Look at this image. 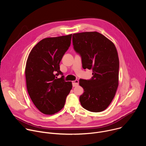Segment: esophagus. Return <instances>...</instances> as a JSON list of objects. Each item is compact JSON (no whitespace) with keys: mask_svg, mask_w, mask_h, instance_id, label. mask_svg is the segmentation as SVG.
<instances>
[{"mask_svg":"<svg viewBox=\"0 0 146 146\" xmlns=\"http://www.w3.org/2000/svg\"><path fill=\"white\" fill-rule=\"evenodd\" d=\"M78 85V80H76L73 81H72V86L73 87H76Z\"/></svg>","mask_w":146,"mask_h":146,"instance_id":"esophagus-1","label":"esophagus"}]
</instances>
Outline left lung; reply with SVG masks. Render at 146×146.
Returning <instances> with one entry per match:
<instances>
[{
	"label": "left lung",
	"mask_w": 146,
	"mask_h": 146,
	"mask_svg": "<svg viewBox=\"0 0 146 146\" xmlns=\"http://www.w3.org/2000/svg\"><path fill=\"white\" fill-rule=\"evenodd\" d=\"M73 48L81 57L83 69L92 70L90 80L80 79L84 89L80 96L81 106L92 112L106 109L118 86L119 59L115 46L109 39L97 32L74 33Z\"/></svg>",
	"instance_id": "left-lung-1"
}]
</instances>
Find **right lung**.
Instances as JSON below:
<instances>
[{"label":"right lung","mask_w":146,"mask_h":146,"mask_svg":"<svg viewBox=\"0 0 146 146\" xmlns=\"http://www.w3.org/2000/svg\"><path fill=\"white\" fill-rule=\"evenodd\" d=\"M72 35L45 38L31 50L26 64L25 77L29 95L36 108L51 115L64 108L72 88L65 81L59 64L69 48Z\"/></svg>","instance_id":"right-lung-1"}]
</instances>
